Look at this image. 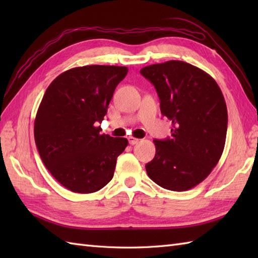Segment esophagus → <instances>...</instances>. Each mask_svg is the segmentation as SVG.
<instances>
[{
    "mask_svg": "<svg viewBox=\"0 0 258 258\" xmlns=\"http://www.w3.org/2000/svg\"><path fill=\"white\" fill-rule=\"evenodd\" d=\"M128 142H130V144H131V145H135V144H138V143H139L140 140H139V139H136V138H134V136H128Z\"/></svg>",
    "mask_w": 258,
    "mask_h": 258,
    "instance_id": "34e87169",
    "label": "esophagus"
}]
</instances>
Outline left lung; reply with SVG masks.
Here are the masks:
<instances>
[{"mask_svg": "<svg viewBox=\"0 0 258 258\" xmlns=\"http://www.w3.org/2000/svg\"><path fill=\"white\" fill-rule=\"evenodd\" d=\"M155 86L161 112L172 120V138L154 140L156 153L147 163L149 177L161 187L184 191L203 182L223 154L227 107L216 81L183 61L141 70Z\"/></svg>", "mask_w": 258, "mask_h": 258, "instance_id": "left-lung-1", "label": "left lung"}]
</instances>
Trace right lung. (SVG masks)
<instances>
[{
  "mask_svg": "<svg viewBox=\"0 0 258 258\" xmlns=\"http://www.w3.org/2000/svg\"><path fill=\"white\" fill-rule=\"evenodd\" d=\"M126 67L86 65L59 74L48 85L34 122L37 151L57 182L74 193L89 194L113 178L116 160L128 141L100 134Z\"/></svg>",
  "mask_w": 258,
  "mask_h": 258,
  "instance_id": "obj_1",
  "label": "right lung"
}]
</instances>
